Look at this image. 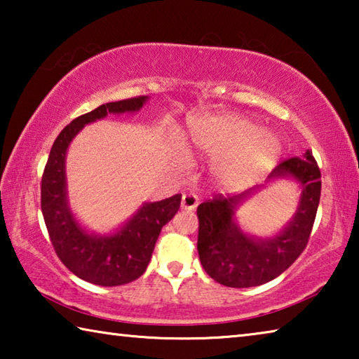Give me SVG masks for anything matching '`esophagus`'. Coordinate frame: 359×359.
<instances>
[{"label": "esophagus", "mask_w": 359, "mask_h": 359, "mask_svg": "<svg viewBox=\"0 0 359 359\" xmlns=\"http://www.w3.org/2000/svg\"><path fill=\"white\" fill-rule=\"evenodd\" d=\"M199 204V198L194 193H187L182 196V209L194 210Z\"/></svg>", "instance_id": "esophagus-1"}]
</instances>
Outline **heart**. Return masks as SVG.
<instances>
[{"label":"heart","mask_w":359,"mask_h":359,"mask_svg":"<svg viewBox=\"0 0 359 359\" xmlns=\"http://www.w3.org/2000/svg\"><path fill=\"white\" fill-rule=\"evenodd\" d=\"M188 142L199 154L222 158L215 174L226 185H245L280 154L276 137L238 115H208L191 121Z\"/></svg>","instance_id":"1"}]
</instances>
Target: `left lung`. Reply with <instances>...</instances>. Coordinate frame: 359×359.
Masks as SVG:
<instances>
[{"mask_svg":"<svg viewBox=\"0 0 359 359\" xmlns=\"http://www.w3.org/2000/svg\"><path fill=\"white\" fill-rule=\"evenodd\" d=\"M283 177L299 182L302 191L293 220L274 238H252L234 220L238 205L255 188L228 198L218 194L198 205L199 259L215 282L231 288L258 287L274 280L304 252L321 193V172L312 151L283 160L271 172L269 180Z\"/></svg>","mask_w":359,"mask_h":359,"instance_id":"obj_1","label":"left lung"}]
</instances>
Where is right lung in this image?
I'll list each match as a JSON object with an SVG mask.
<instances>
[{
	"instance_id": "right-lung-1",
	"label": "right lung",
	"mask_w": 359,
	"mask_h": 359,
	"mask_svg": "<svg viewBox=\"0 0 359 359\" xmlns=\"http://www.w3.org/2000/svg\"><path fill=\"white\" fill-rule=\"evenodd\" d=\"M147 96L106 102L65 126L53 142L41 182V209L57 257L85 282L117 287L141 277L147 269L161 228L177 214L182 194L145 203L136 215L111 236L90 234L72 215L66 196V150L85 125L107 114L137 112Z\"/></svg>"
}]
</instances>
